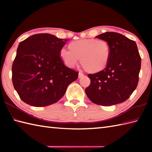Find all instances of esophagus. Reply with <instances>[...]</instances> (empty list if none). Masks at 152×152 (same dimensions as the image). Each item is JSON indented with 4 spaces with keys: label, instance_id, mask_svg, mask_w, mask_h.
<instances>
[{
    "label": "esophagus",
    "instance_id": "obj_1",
    "mask_svg": "<svg viewBox=\"0 0 152 152\" xmlns=\"http://www.w3.org/2000/svg\"><path fill=\"white\" fill-rule=\"evenodd\" d=\"M83 76H84V74H83L82 72H79V74H78V78H82V77H83Z\"/></svg>",
    "mask_w": 152,
    "mask_h": 152
}]
</instances>
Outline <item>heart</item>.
I'll list each match as a JSON object with an SVG mask.
<instances>
[{
    "mask_svg": "<svg viewBox=\"0 0 152 152\" xmlns=\"http://www.w3.org/2000/svg\"><path fill=\"white\" fill-rule=\"evenodd\" d=\"M70 50L63 48L59 55L68 66L74 67L80 63L87 72L91 74L101 72L107 66L110 57V49L107 42L95 38H83L71 42Z\"/></svg>",
    "mask_w": 152,
    "mask_h": 152,
    "instance_id": "b5f03b06",
    "label": "heart"
}]
</instances>
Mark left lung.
I'll list each match as a JSON object with an SVG mask.
<instances>
[{
    "label": "left lung",
    "instance_id": "1",
    "mask_svg": "<svg viewBox=\"0 0 152 152\" xmlns=\"http://www.w3.org/2000/svg\"><path fill=\"white\" fill-rule=\"evenodd\" d=\"M107 42L110 57L104 70L88 76L91 80L86 93L96 104L112 106L125 101L137 88L141 57L134 41L114 32L96 37Z\"/></svg>",
    "mask_w": 152,
    "mask_h": 152
}]
</instances>
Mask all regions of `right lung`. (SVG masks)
I'll use <instances>...</instances> for the list:
<instances>
[{"mask_svg":"<svg viewBox=\"0 0 152 152\" xmlns=\"http://www.w3.org/2000/svg\"><path fill=\"white\" fill-rule=\"evenodd\" d=\"M66 39L42 33L19 43L12 64V83L24 102L36 107L52 104L63 97L78 72L64 65L59 52Z\"/></svg>","mask_w":152,"mask_h":152,"instance_id":"obj_1","label":"right lung"}]
</instances>
